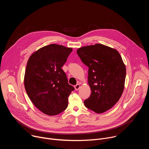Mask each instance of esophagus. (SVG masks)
<instances>
[{"label":"esophagus","instance_id":"1","mask_svg":"<svg viewBox=\"0 0 149 149\" xmlns=\"http://www.w3.org/2000/svg\"><path fill=\"white\" fill-rule=\"evenodd\" d=\"M74 88H75V90H76V91H77V90H78L79 88H80V85L79 84H77V85H75V86H74Z\"/></svg>","mask_w":149,"mask_h":149}]
</instances>
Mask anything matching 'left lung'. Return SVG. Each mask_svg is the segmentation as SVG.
<instances>
[{
	"label": "left lung",
	"instance_id": "1",
	"mask_svg": "<svg viewBox=\"0 0 149 149\" xmlns=\"http://www.w3.org/2000/svg\"><path fill=\"white\" fill-rule=\"evenodd\" d=\"M77 52L89 68L91 93L84 101L85 105L96 113L107 111L118 102L124 88L126 68L120 54L100 44L82 47Z\"/></svg>",
	"mask_w": 149,
	"mask_h": 149
}]
</instances>
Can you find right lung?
Segmentation results:
<instances>
[{"mask_svg":"<svg viewBox=\"0 0 149 149\" xmlns=\"http://www.w3.org/2000/svg\"><path fill=\"white\" fill-rule=\"evenodd\" d=\"M72 51L71 48L50 44L32 53L28 61L25 90L35 107L47 115H57L67 108L68 96L74 88L62 67Z\"/></svg>","mask_w":149,"mask_h":149,"instance_id":"1","label":"right lung"}]
</instances>
